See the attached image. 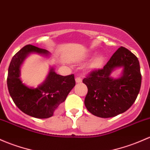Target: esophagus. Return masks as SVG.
<instances>
[{
    "mask_svg": "<svg viewBox=\"0 0 150 150\" xmlns=\"http://www.w3.org/2000/svg\"><path fill=\"white\" fill-rule=\"evenodd\" d=\"M75 82H76V83H82V79H81V78H80V77H78V78H75Z\"/></svg>",
    "mask_w": 150,
    "mask_h": 150,
    "instance_id": "34e87169",
    "label": "esophagus"
}]
</instances>
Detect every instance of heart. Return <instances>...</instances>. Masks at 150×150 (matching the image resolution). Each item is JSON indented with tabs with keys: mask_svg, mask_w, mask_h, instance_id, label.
<instances>
[{
	"mask_svg": "<svg viewBox=\"0 0 150 150\" xmlns=\"http://www.w3.org/2000/svg\"><path fill=\"white\" fill-rule=\"evenodd\" d=\"M104 60H105V57H104L103 55H98L95 58H93L91 62L90 63L89 67L91 69H96L100 67V66H102V64H103Z\"/></svg>",
	"mask_w": 150,
	"mask_h": 150,
	"instance_id": "obj_1",
	"label": "heart"
}]
</instances>
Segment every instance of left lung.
I'll use <instances>...</instances> for the list:
<instances>
[{
    "mask_svg": "<svg viewBox=\"0 0 150 150\" xmlns=\"http://www.w3.org/2000/svg\"><path fill=\"white\" fill-rule=\"evenodd\" d=\"M122 68L120 77L110 76ZM87 86L85 105L89 112L100 118H110L125 112L137 99L142 83L139 62L125 47L116 50L103 68L94 70L83 80Z\"/></svg>",
    "mask_w": 150,
    "mask_h": 150,
    "instance_id": "8db88e82",
    "label": "left lung"
}]
</instances>
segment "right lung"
Listing matches in <instances>:
<instances>
[{
	"label": "right lung",
	"instance_id": "right-lung-1",
	"mask_svg": "<svg viewBox=\"0 0 150 150\" xmlns=\"http://www.w3.org/2000/svg\"><path fill=\"white\" fill-rule=\"evenodd\" d=\"M31 54L49 57L50 52L44 49L29 45L23 47L13 57L8 67L7 86L9 93L16 106L26 114L37 119L53 116L58 107L65 100L75 86L74 75L62 76L50 67L45 81L37 88H30L22 83L21 66Z\"/></svg>",
	"mask_w": 150,
	"mask_h": 150
}]
</instances>
